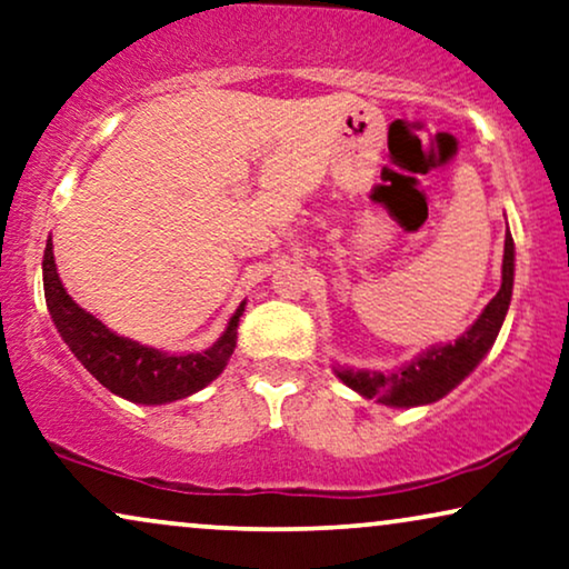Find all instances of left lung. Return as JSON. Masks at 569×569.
<instances>
[{
	"mask_svg": "<svg viewBox=\"0 0 569 569\" xmlns=\"http://www.w3.org/2000/svg\"><path fill=\"white\" fill-rule=\"evenodd\" d=\"M512 276H515V247L507 231L505 237V260H502V286L497 297L489 301L479 320L460 336L456 343L431 346L411 363L396 369V372H353L343 369L336 372L348 388L363 398H377L385 406L411 408L435 403L466 380L468 375L479 367V361L495 346L502 328L507 307L512 299Z\"/></svg>",
	"mask_w": 569,
	"mask_h": 569,
	"instance_id": "8db88e82",
	"label": "left lung"
}]
</instances>
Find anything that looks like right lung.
I'll list each match as a JSON object with an SVG mask.
<instances>
[{
	"label": "right lung",
	"mask_w": 569,
	"mask_h": 569,
	"mask_svg": "<svg viewBox=\"0 0 569 569\" xmlns=\"http://www.w3.org/2000/svg\"><path fill=\"white\" fill-rule=\"evenodd\" d=\"M43 293H47V307L59 336L78 356L82 367L113 396L146 406L171 403L213 382L237 348L239 317L244 312V301H241L229 328L208 351L171 356L158 348L140 346L111 332L101 320L74 305L59 280L51 239L43 249Z\"/></svg>",
	"instance_id": "obj_1"
}]
</instances>
